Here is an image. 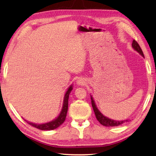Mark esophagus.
Segmentation results:
<instances>
[{"label":"esophagus","mask_w":156,"mask_h":156,"mask_svg":"<svg viewBox=\"0 0 156 156\" xmlns=\"http://www.w3.org/2000/svg\"><path fill=\"white\" fill-rule=\"evenodd\" d=\"M85 83H86L85 80L83 78H80L77 80V84L78 85H84V84H85Z\"/></svg>","instance_id":"1"}]
</instances>
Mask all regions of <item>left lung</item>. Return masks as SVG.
I'll return each mask as SVG.
<instances>
[{
    "label": "left lung",
    "instance_id": "obj_1",
    "mask_svg": "<svg viewBox=\"0 0 156 156\" xmlns=\"http://www.w3.org/2000/svg\"><path fill=\"white\" fill-rule=\"evenodd\" d=\"M132 47H133V48L135 49L137 52H138L142 57L144 58L143 52H142V50L141 49L138 43H137L135 40H133V43H132ZM91 99L92 107H93V109L94 111L95 115H96L97 120H98V122L101 124L102 125L105 126H119L120 125H122V124L127 122L128 121V120L118 121V120H112V119H110V118L106 117V116H105L103 114H102V113H101V112H100L98 110V109L96 104H95V102L93 99V98L91 97Z\"/></svg>",
    "mask_w": 156,
    "mask_h": 156
}]
</instances>
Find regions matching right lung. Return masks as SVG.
<instances>
[{"label": "right lung", "instance_id": "obj_1", "mask_svg": "<svg viewBox=\"0 0 156 156\" xmlns=\"http://www.w3.org/2000/svg\"><path fill=\"white\" fill-rule=\"evenodd\" d=\"M73 89L72 85H71L68 88L67 92L65 95L64 100H63V105L62 108L61 110V112L60 113L59 115L58 116V118L56 119L51 121V122L44 123V124H34L32 122H28L30 125H31L34 127H36L38 129H41V130H53V129H55L58 127L62 124L65 122L66 116H67V109H68V100L69 97V94L71 91ZM26 121V120H25Z\"/></svg>", "mask_w": 156, "mask_h": 156}]
</instances>
